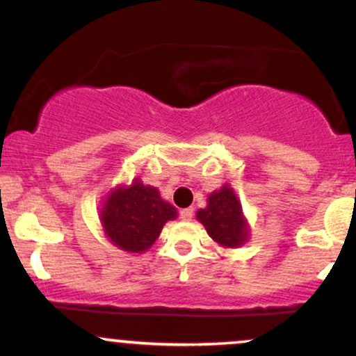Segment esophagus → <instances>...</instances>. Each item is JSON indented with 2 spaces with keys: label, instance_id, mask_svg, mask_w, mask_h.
<instances>
[{
  "label": "esophagus",
  "instance_id": "obj_1",
  "mask_svg": "<svg viewBox=\"0 0 356 356\" xmlns=\"http://www.w3.org/2000/svg\"><path fill=\"white\" fill-rule=\"evenodd\" d=\"M181 218L184 220H191L192 218H194V209L192 207H187V209H182L181 211Z\"/></svg>",
  "mask_w": 356,
  "mask_h": 356
}]
</instances>
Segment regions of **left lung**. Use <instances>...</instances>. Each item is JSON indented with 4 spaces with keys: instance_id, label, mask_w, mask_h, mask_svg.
Here are the masks:
<instances>
[{
    "instance_id": "1",
    "label": "left lung",
    "mask_w": 356,
    "mask_h": 356,
    "mask_svg": "<svg viewBox=\"0 0 356 356\" xmlns=\"http://www.w3.org/2000/svg\"><path fill=\"white\" fill-rule=\"evenodd\" d=\"M197 219L206 226L207 234L222 246H241L248 238V226L243 219L241 204L227 186L212 192L206 209L197 211Z\"/></svg>"
}]
</instances>
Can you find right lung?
<instances>
[{
  "label": "right lung",
  "instance_id": "right-lung-1",
  "mask_svg": "<svg viewBox=\"0 0 356 356\" xmlns=\"http://www.w3.org/2000/svg\"><path fill=\"white\" fill-rule=\"evenodd\" d=\"M175 216V207L162 201L157 189L136 181L110 194L102 209V224L115 246L140 252L152 246L162 226Z\"/></svg>",
  "mask_w": 356,
  "mask_h": 356
}]
</instances>
